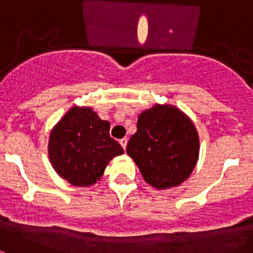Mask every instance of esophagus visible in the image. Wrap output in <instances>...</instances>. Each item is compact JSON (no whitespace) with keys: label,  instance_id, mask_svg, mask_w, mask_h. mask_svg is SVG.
I'll return each mask as SVG.
<instances>
[{"label":"esophagus","instance_id":"obj_1","mask_svg":"<svg viewBox=\"0 0 253 253\" xmlns=\"http://www.w3.org/2000/svg\"><path fill=\"white\" fill-rule=\"evenodd\" d=\"M120 144H121V146H123V148H126V144H128V138H126V137H124V138H121L120 140Z\"/></svg>","mask_w":253,"mask_h":253}]
</instances>
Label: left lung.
Masks as SVG:
<instances>
[{"instance_id": "left-lung-1", "label": "left lung", "mask_w": 253, "mask_h": 253, "mask_svg": "<svg viewBox=\"0 0 253 253\" xmlns=\"http://www.w3.org/2000/svg\"><path fill=\"white\" fill-rule=\"evenodd\" d=\"M126 153L157 189L181 185L198 161L199 138L193 121L171 105H154L138 116Z\"/></svg>"}]
</instances>
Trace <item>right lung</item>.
<instances>
[{
    "label": "right lung",
    "mask_w": 253,
    "mask_h": 253,
    "mask_svg": "<svg viewBox=\"0 0 253 253\" xmlns=\"http://www.w3.org/2000/svg\"><path fill=\"white\" fill-rule=\"evenodd\" d=\"M109 123L91 108L74 107L51 130L48 157L52 168L74 186H91L124 149L109 134Z\"/></svg>",
    "instance_id": "obj_1"
}]
</instances>
